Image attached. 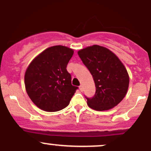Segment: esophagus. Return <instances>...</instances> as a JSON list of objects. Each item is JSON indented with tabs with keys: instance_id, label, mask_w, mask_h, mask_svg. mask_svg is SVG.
Returning <instances> with one entry per match:
<instances>
[{
	"instance_id": "esophagus-1",
	"label": "esophagus",
	"mask_w": 151,
	"mask_h": 151,
	"mask_svg": "<svg viewBox=\"0 0 151 151\" xmlns=\"http://www.w3.org/2000/svg\"><path fill=\"white\" fill-rule=\"evenodd\" d=\"M79 89H80L81 91H84V88H83V86L82 85H80L79 86Z\"/></svg>"
}]
</instances>
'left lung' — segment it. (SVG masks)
<instances>
[{
	"instance_id": "left-lung-1",
	"label": "left lung",
	"mask_w": 151,
	"mask_h": 151,
	"mask_svg": "<svg viewBox=\"0 0 151 151\" xmlns=\"http://www.w3.org/2000/svg\"><path fill=\"white\" fill-rule=\"evenodd\" d=\"M83 64L92 75L96 86L94 96L87 104L96 111H105L119 104L125 97L129 84L127 70L111 51L99 45L78 52Z\"/></svg>"
}]
</instances>
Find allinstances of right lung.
<instances>
[{
	"label": "right lung",
	"instance_id": "obj_1",
	"mask_svg": "<svg viewBox=\"0 0 151 151\" xmlns=\"http://www.w3.org/2000/svg\"><path fill=\"white\" fill-rule=\"evenodd\" d=\"M74 54L67 47H50L32 60L25 74L29 97L38 108L58 111L70 104L78 86L72 85L67 66Z\"/></svg>",
	"mask_w": 151,
	"mask_h": 151
}]
</instances>
